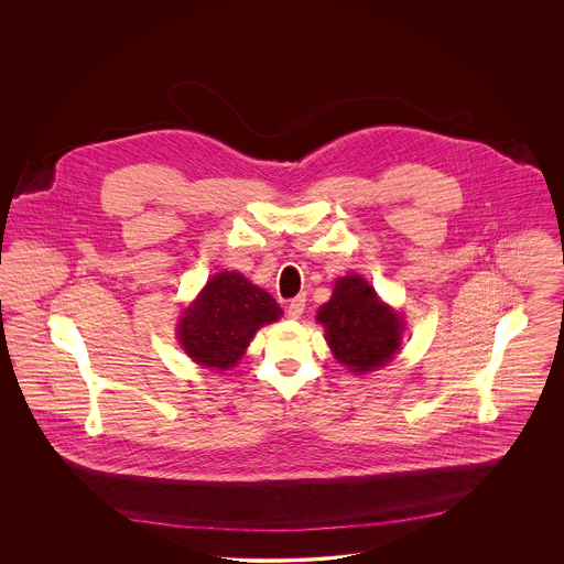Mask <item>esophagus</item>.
<instances>
[{
  "mask_svg": "<svg viewBox=\"0 0 564 564\" xmlns=\"http://www.w3.org/2000/svg\"><path fill=\"white\" fill-rule=\"evenodd\" d=\"M304 308H306V297H304V295H297L295 300H291L286 313H289L291 319H300V317L304 315Z\"/></svg>",
  "mask_w": 564,
  "mask_h": 564,
  "instance_id": "34e87169",
  "label": "esophagus"
}]
</instances>
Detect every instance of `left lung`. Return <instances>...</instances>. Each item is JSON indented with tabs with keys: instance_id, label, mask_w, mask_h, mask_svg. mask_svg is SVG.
I'll return each mask as SVG.
<instances>
[{
	"instance_id": "8db88e82",
	"label": "left lung",
	"mask_w": 564,
	"mask_h": 564,
	"mask_svg": "<svg viewBox=\"0 0 564 564\" xmlns=\"http://www.w3.org/2000/svg\"><path fill=\"white\" fill-rule=\"evenodd\" d=\"M317 319L338 362L365 373L393 358L402 338V322L389 311L360 275L336 282L332 300L319 308Z\"/></svg>"
}]
</instances>
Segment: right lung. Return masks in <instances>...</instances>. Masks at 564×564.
<instances>
[{
  "label": "right lung",
  "mask_w": 564,
  "mask_h": 564,
  "mask_svg": "<svg viewBox=\"0 0 564 564\" xmlns=\"http://www.w3.org/2000/svg\"><path fill=\"white\" fill-rule=\"evenodd\" d=\"M282 317L278 302L241 273H217L180 322L184 351L206 367H235L251 336Z\"/></svg>",
  "instance_id": "obj_1"
}]
</instances>
